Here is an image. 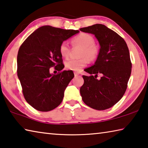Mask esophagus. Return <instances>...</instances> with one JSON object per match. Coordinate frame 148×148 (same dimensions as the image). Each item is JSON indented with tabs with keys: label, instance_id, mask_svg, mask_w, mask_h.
Segmentation results:
<instances>
[{
	"label": "esophagus",
	"instance_id": "esophagus-1",
	"mask_svg": "<svg viewBox=\"0 0 148 148\" xmlns=\"http://www.w3.org/2000/svg\"><path fill=\"white\" fill-rule=\"evenodd\" d=\"M74 76H78V75L79 74V72H74Z\"/></svg>",
	"mask_w": 148,
	"mask_h": 148
}]
</instances>
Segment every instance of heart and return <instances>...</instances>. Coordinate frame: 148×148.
Returning <instances> with one entry per match:
<instances>
[{
	"instance_id": "1",
	"label": "heart",
	"mask_w": 148,
	"mask_h": 148,
	"mask_svg": "<svg viewBox=\"0 0 148 148\" xmlns=\"http://www.w3.org/2000/svg\"><path fill=\"white\" fill-rule=\"evenodd\" d=\"M72 46H81L79 58L71 59L65 62V67L70 71H79L89 63V61H95L100 55V47L95 44V39L91 34L81 33L71 40ZM59 52L64 58H68L71 53V47L66 42H62L59 46Z\"/></svg>"
}]
</instances>
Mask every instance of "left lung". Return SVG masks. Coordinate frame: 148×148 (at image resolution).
<instances>
[{"instance_id": "left-lung-1", "label": "left lung", "mask_w": 148, "mask_h": 148, "mask_svg": "<svg viewBox=\"0 0 148 148\" xmlns=\"http://www.w3.org/2000/svg\"><path fill=\"white\" fill-rule=\"evenodd\" d=\"M79 30L95 34L101 46L95 64L84 70L91 75L83 76L84 84L80 88L82 100L93 109H108L122 98L127 88L132 69L129 48L121 36L104 25ZM99 73L102 77L97 80Z\"/></svg>"}]
</instances>
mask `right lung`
Returning a JSON list of instances; mask_svg holds the SVG:
<instances>
[{
	"label": "right lung",
	"mask_w": 148,
	"mask_h": 148,
	"mask_svg": "<svg viewBox=\"0 0 148 148\" xmlns=\"http://www.w3.org/2000/svg\"><path fill=\"white\" fill-rule=\"evenodd\" d=\"M78 30L42 26L29 35L17 53V76L26 101L40 112H48L61 103L64 91L74 75L63 71L59 46ZM51 67L59 72L51 75Z\"/></svg>",
	"instance_id": "obj_1"
}]
</instances>
